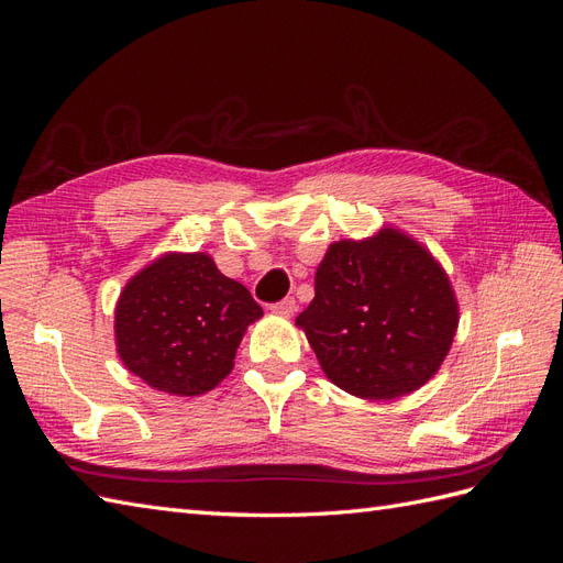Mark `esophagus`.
<instances>
[{"instance_id":"esophagus-1","label":"esophagus","mask_w":563,"mask_h":563,"mask_svg":"<svg viewBox=\"0 0 563 563\" xmlns=\"http://www.w3.org/2000/svg\"><path fill=\"white\" fill-rule=\"evenodd\" d=\"M272 312H277L282 317H294L296 312V300L294 298H284L277 305H272Z\"/></svg>"}]
</instances>
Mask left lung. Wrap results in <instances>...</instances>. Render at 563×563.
<instances>
[{
  "label": "left lung",
  "mask_w": 563,
  "mask_h": 563,
  "mask_svg": "<svg viewBox=\"0 0 563 563\" xmlns=\"http://www.w3.org/2000/svg\"><path fill=\"white\" fill-rule=\"evenodd\" d=\"M457 321L446 269L411 234L383 225L364 240L327 249L314 298L296 327L333 385L352 397L389 401L434 376Z\"/></svg>",
  "instance_id": "obj_1"
}]
</instances>
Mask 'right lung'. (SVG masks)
Instances as JSON below:
<instances>
[{"label":"right lung","mask_w":563,"mask_h":563,"mask_svg":"<svg viewBox=\"0 0 563 563\" xmlns=\"http://www.w3.org/2000/svg\"><path fill=\"white\" fill-rule=\"evenodd\" d=\"M263 308L209 253L168 251L126 282L114 308V345L152 389L199 397L230 376Z\"/></svg>","instance_id":"1"}]
</instances>
